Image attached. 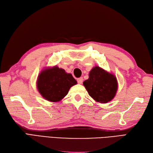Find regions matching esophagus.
<instances>
[{
    "label": "esophagus",
    "mask_w": 153,
    "mask_h": 153,
    "mask_svg": "<svg viewBox=\"0 0 153 153\" xmlns=\"http://www.w3.org/2000/svg\"><path fill=\"white\" fill-rule=\"evenodd\" d=\"M83 77H79V78H78V79H77V83H79V84H82V83H83Z\"/></svg>",
    "instance_id": "1"
}]
</instances>
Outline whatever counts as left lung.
<instances>
[{"label": "left lung", "instance_id": "8db88e82", "mask_svg": "<svg viewBox=\"0 0 153 153\" xmlns=\"http://www.w3.org/2000/svg\"><path fill=\"white\" fill-rule=\"evenodd\" d=\"M89 77L83 82V85L91 97L97 102L105 104L115 97L118 89L117 78L99 66L90 71Z\"/></svg>", "mask_w": 153, "mask_h": 153}]
</instances>
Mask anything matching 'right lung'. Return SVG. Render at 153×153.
<instances>
[{
    "instance_id": "right-lung-1",
    "label": "right lung",
    "mask_w": 153,
    "mask_h": 153,
    "mask_svg": "<svg viewBox=\"0 0 153 153\" xmlns=\"http://www.w3.org/2000/svg\"><path fill=\"white\" fill-rule=\"evenodd\" d=\"M76 84L72 74L56 66L42 70L36 81L37 88L42 97L52 102L61 100L68 93L70 87Z\"/></svg>"
}]
</instances>
